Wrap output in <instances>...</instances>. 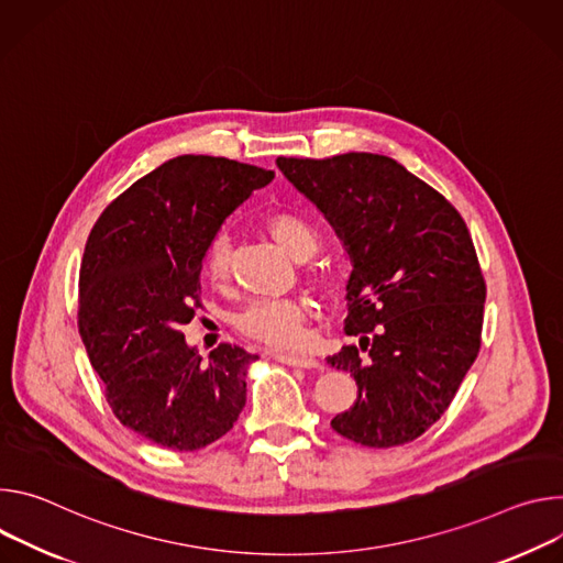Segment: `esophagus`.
<instances>
[{
	"label": "esophagus",
	"mask_w": 563,
	"mask_h": 563,
	"mask_svg": "<svg viewBox=\"0 0 563 563\" xmlns=\"http://www.w3.org/2000/svg\"><path fill=\"white\" fill-rule=\"evenodd\" d=\"M277 362H284L288 366H303V368H313L320 366V362L310 355H297V353H282V351H273L271 353Z\"/></svg>",
	"instance_id": "34e87169"
}]
</instances>
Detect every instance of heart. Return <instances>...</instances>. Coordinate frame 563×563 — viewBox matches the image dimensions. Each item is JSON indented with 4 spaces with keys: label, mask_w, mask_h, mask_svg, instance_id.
Here are the masks:
<instances>
[{
    "label": "heart",
    "mask_w": 563,
    "mask_h": 563,
    "mask_svg": "<svg viewBox=\"0 0 563 563\" xmlns=\"http://www.w3.org/2000/svg\"><path fill=\"white\" fill-rule=\"evenodd\" d=\"M266 232L273 241L297 262H306L320 250V232L318 228L306 221L301 214L290 210H279L266 217ZM203 271L210 282L223 284L230 275V239L219 232L206 247ZM308 318L310 306L303 299L284 297V299H255L250 301L236 316V329L264 342L273 349H295L303 344L308 335Z\"/></svg>",
    "instance_id": "heart-1"
}]
</instances>
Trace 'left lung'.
I'll return each mask as SVG.
<instances>
[{
    "label": "left lung",
    "mask_w": 563,
    "mask_h": 563,
    "mask_svg": "<svg viewBox=\"0 0 563 563\" xmlns=\"http://www.w3.org/2000/svg\"><path fill=\"white\" fill-rule=\"evenodd\" d=\"M335 228L351 260L344 333L327 357L357 400L331 420L364 448L416 441L454 400L481 349L485 279L456 208L389 156L277 158Z\"/></svg>",
    "instance_id": "8db88e82"
}]
</instances>
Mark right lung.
Masks as SVG:
<instances>
[{
	"label": "right lung",
	"mask_w": 563,
	"mask_h": 563,
	"mask_svg": "<svg viewBox=\"0 0 563 563\" xmlns=\"http://www.w3.org/2000/svg\"><path fill=\"white\" fill-rule=\"evenodd\" d=\"M275 172L223 156H176L113 199L80 266L78 329L115 418L145 441L195 452L232 429L257 355L185 344L206 247Z\"/></svg>",
	"instance_id": "add662e5"
}]
</instances>
